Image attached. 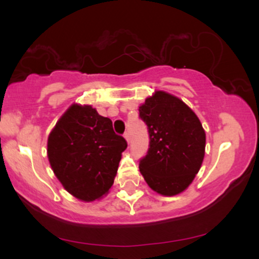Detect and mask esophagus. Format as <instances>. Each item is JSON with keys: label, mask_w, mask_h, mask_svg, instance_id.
Here are the masks:
<instances>
[{"label": "esophagus", "mask_w": 259, "mask_h": 259, "mask_svg": "<svg viewBox=\"0 0 259 259\" xmlns=\"http://www.w3.org/2000/svg\"><path fill=\"white\" fill-rule=\"evenodd\" d=\"M124 138H125V140L127 141V144L130 142V134L129 132H125V134H124Z\"/></svg>", "instance_id": "esophagus-1"}]
</instances>
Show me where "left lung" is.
I'll use <instances>...</instances> for the list:
<instances>
[{
    "instance_id": "1",
    "label": "left lung",
    "mask_w": 259,
    "mask_h": 259,
    "mask_svg": "<svg viewBox=\"0 0 259 259\" xmlns=\"http://www.w3.org/2000/svg\"><path fill=\"white\" fill-rule=\"evenodd\" d=\"M150 147L140 160L147 185L163 196L185 191L204 158L206 133L195 112L174 95L156 91L139 107Z\"/></svg>"
}]
</instances>
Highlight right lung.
I'll use <instances>...</instances> for the list:
<instances>
[{"label":"right lung","instance_id":"obj_1","mask_svg":"<svg viewBox=\"0 0 259 259\" xmlns=\"http://www.w3.org/2000/svg\"><path fill=\"white\" fill-rule=\"evenodd\" d=\"M126 146L109 118L90 105L74 103L50 133L47 157L64 189L80 201L91 202L111 189Z\"/></svg>","mask_w":259,"mask_h":259}]
</instances>
